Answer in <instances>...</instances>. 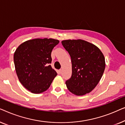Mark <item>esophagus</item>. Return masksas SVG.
Listing matches in <instances>:
<instances>
[{"mask_svg":"<svg viewBox=\"0 0 125 125\" xmlns=\"http://www.w3.org/2000/svg\"><path fill=\"white\" fill-rule=\"evenodd\" d=\"M62 69H60V70H59V73H60V74H61V73H62Z\"/></svg>","mask_w":125,"mask_h":125,"instance_id":"esophagus-1","label":"esophagus"}]
</instances>
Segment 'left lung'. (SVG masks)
Wrapping results in <instances>:
<instances>
[{
  "label": "left lung",
  "mask_w": 125,
  "mask_h": 125,
  "mask_svg": "<svg viewBox=\"0 0 125 125\" xmlns=\"http://www.w3.org/2000/svg\"><path fill=\"white\" fill-rule=\"evenodd\" d=\"M71 58L72 73L65 83L68 89L77 95L93 90L100 81L105 68V57L98 47L83 40L61 42Z\"/></svg>",
  "instance_id": "8db88e82"
}]
</instances>
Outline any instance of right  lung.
Here are the masks:
<instances>
[{"label":"right lung","mask_w":125,"mask_h":125,"mask_svg":"<svg viewBox=\"0 0 125 125\" xmlns=\"http://www.w3.org/2000/svg\"><path fill=\"white\" fill-rule=\"evenodd\" d=\"M59 42L53 39H35L24 42L15 51L13 60L17 76L32 93L45 92L57 76L50 64L51 52Z\"/></svg>","instance_id":"1"}]
</instances>
